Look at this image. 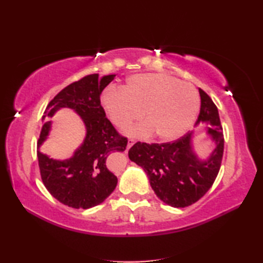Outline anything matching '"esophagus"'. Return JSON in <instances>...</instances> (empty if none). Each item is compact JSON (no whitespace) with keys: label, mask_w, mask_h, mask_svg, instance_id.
Listing matches in <instances>:
<instances>
[{"label":"esophagus","mask_w":263,"mask_h":263,"mask_svg":"<svg viewBox=\"0 0 263 263\" xmlns=\"http://www.w3.org/2000/svg\"><path fill=\"white\" fill-rule=\"evenodd\" d=\"M135 143H136V140H135V139H128V141H127V146H126V150L130 149V148L133 146V144H135Z\"/></svg>","instance_id":"esophagus-1"}]
</instances>
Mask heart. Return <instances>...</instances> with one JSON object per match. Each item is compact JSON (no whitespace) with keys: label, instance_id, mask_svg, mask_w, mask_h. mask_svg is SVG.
Here are the masks:
<instances>
[{"label":"heart","instance_id":"obj_1","mask_svg":"<svg viewBox=\"0 0 263 263\" xmlns=\"http://www.w3.org/2000/svg\"><path fill=\"white\" fill-rule=\"evenodd\" d=\"M102 105L108 119L117 127H124L142 117L146 122L126 132L130 136L150 137L160 141L180 138L197 117L200 99L189 83L164 73H143L127 79L124 89L104 92Z\"/></svg>","mask_w":263,"mask_h":263}]
</instances>
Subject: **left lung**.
Returning <instances> with one entry per match:
<instances>
[{
	"label": "left lung",
	"instance_id": "left-lung-1",
	"mask_svg": "<svg viewBox=\"0 0 263 263\" xmlns=\"http://www.w3.org/2000/svg\"><path fill=\"white\" fill-rule=\"evenodd\" d=\"M201 107L199 123H206V135L215 149L206 160L193 152V132L166 143L137 142L128 150V158L142 167L156 195L171 206L184 208L197 202L208 192L219 173L224 154V133L217 106L202 89H199Z\"/></svg>",
	"mask_w": 263,
	"mask_h": 263
}]
</instances>
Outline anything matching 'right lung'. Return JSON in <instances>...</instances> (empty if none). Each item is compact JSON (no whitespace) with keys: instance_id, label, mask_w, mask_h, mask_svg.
<instances>
[{"instance_id":"1","label":"right lung","mask_w":263,"mask_h":263,"mask_svg":"<svg viewBox=\"0 0 263 263\" xmlns=\"http://www.w3.org/2000/svg\"><path fill=\"white\" fill-rule=\"evenodd\" d=\"M115 74H89L71 83L55 96L43 115L38 149L51 130V119L61 108H71L86 125V138L71 158L57 160L37 152L44 185L53 197L74 209H89L102 203L114 191L117 177L108 168L107 158L114 152H124L127 138L121 136L106 117L100 93Z\"/></svg>"}]
</instances>
